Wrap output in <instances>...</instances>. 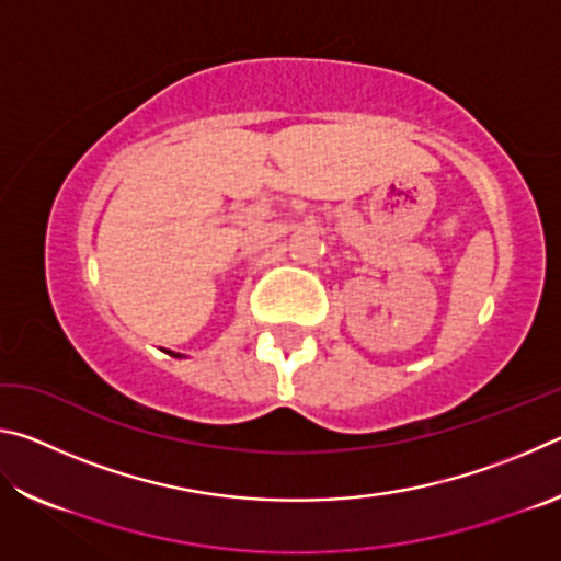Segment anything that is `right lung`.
<instances>
[{
  "mask_svg": "<svg viewBox=\"0 0 561 561\" xmlns=\"http://www.w3.org/2000/svg\"><path fill=\"white\" fill-rule=\"evenodd\" d=\"M168 354H170V356H178V358H180V354H173V351H168Z\"/></svg>",
  "mask_w": 561,
  "mask_h": 561,
  "instance_id": "add662e5",
  "label": "right lung"
}]
</instances>
